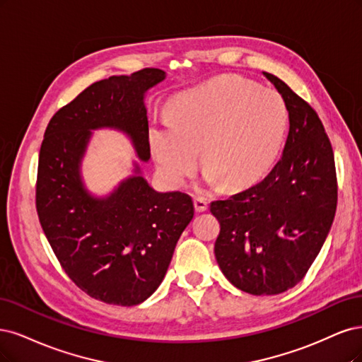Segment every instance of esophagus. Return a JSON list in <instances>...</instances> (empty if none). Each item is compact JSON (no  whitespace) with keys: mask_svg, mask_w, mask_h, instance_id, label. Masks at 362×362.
Listing matches in <instances>:
<instances>
[{"mask_svg":"<svg viewBox=\"0 0 362 362\" xmlns=\"http://www.w3.org/2000/svg\"><path fill=\"white\" fill-rule=\"evenodd\" d=\"M194 207L197 212H204L207 211L209 203L204 197H194Z\"/></svg>","mask_w":362,"mask_h":362,"instance_id":"esophagus-1","label":"esophagus"}]
</instances>
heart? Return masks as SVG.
Returning a JSON list of instances; mask_svg holds the SVG:
<instances>
[{
    "label": "heart",
    "instance_id": "obj_1",
    "mask_svg": "<svg viewBox=\"0 0 362 362\" xmlns=\"http://www.w3.org/2000/svg\"><path fill=\"white\" fill-rule=\"evenodd\" d=\"M171 120L150 131L158 168L171 185L191 176L202 148L206 180L239 189L274 164L287 129V107L274 90L224 76L173 102Z\"/></svg>",
    "mask_w": 362,
    "mask_h": 362
}]
</instances>
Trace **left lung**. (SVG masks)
I'll return each mask as SVG.
<instances>
[{"label":"left lung","instance_id":"obj_1","mask_svg":"<svg viewBox=\"0 0 362 362\" xmlns=\"http://www.w3.org/2000/svg\"><path fill=\"white\" fill-rule=\"evenodd\" d=\"M290 129L281 158L251 188L211 204L221 226L215 257L228 281L251 295L295 287L316 260L337 211L334 151L311 105L278 76Z\"/></svg>","mask_w":362,"mask_h":362}]
</instances>
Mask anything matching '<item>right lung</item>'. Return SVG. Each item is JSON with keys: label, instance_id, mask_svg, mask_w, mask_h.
Segmentation results:
<instances>
[{"label": "right lung", "instance_id": "obj_1", "mask_svg": "<svg viewBox=\"0 0 362 362\" xmlns=\"http://www.w3.org/2000/svg\"><path fill=\"white\" fill-rule=\"evenodd\" d=\"M165 72L143 69L98 81L48 123L39 153L36 209L55 257L67 276L107 304H141L159 287L182 231L194 216L185 192H156L135 168L110 197H91L79 176L91 129L115 127L148 160L144 93Z\"/></svg>", "mask_w": 362, "mask_h": 362}]
</instances>
